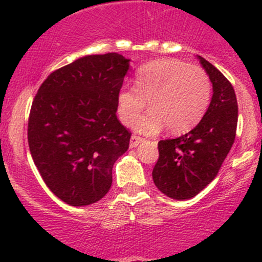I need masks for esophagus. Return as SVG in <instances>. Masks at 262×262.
I'll return each instance as SVG.
<instances>
[{
	"label": "esophagus",
	"instance_id": "1",
	"mask_svg": "<svg viewBox=\"0 0 262 262\" xmlns=\"http://www.w3.org/2000/svg\"><path fill=\"white\" fill-rule=\"evenodd\" d=\"M141 141H144L143 138L137 137V135H132V138H130V144H129V146H130V148H137V146L139 145Z\"/></svg>",
	"mask_w": 262,
	"mask_h": 262
}]
</instances>
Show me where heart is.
Listing matches in <instances>:
<instances>
[{
    "label": "heart",
    "instance_id": "b5f03b06",
    "mask_svg": "<svg viewBox=\"0 0 262 262\" xmlns=\"http://www.w3.org/2000/svg\"><path fill=\"white\" fill-rule=\"evenodd\" d=\"M212 83L203 69L177 59H158L143 65L135 75V87H123L117 112L123 124L132 125L148 101L149 112L135 124L143 134H156L166 127L182 134L196 127L209 106Z\"/></svg>",
    "mask_w": 262,
    "mask_h": 262
}]
</instances>
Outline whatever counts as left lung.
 <instances>
[{"label":"left lung","instance_id":"left-lung-1","mask_svg":"<svg viewBox=\"0 0 262 262\" xmlns=\"http://www.w3.org/2000/svg\"><path fill=\"white\" fill-rule=\"evenodd\" d=\"M197 58L212 82V101L191 132L159 141V160L152 170L156 187L180 201L197 196L214 180L236 133L237 102L233 86L215 66L202 56Z\"/></svg>","mask_w":262,"mask_h":262}]
</instances>
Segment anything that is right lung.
Returning a JSON list of instances; mask_svg holds the SVG:
<instances>
[{"mask_svg":"<svg viewBox=\"0 0 262 262\" xmlns=\"http://www.w3.org/2000/svg\"><path fill=\"white\" fill-rule=\"evenodd\" d=\"M129 70L121 54L86 55L47 77L32 103L28 144L45 185L74 207L103 198L130 132L117 118V97Z\"/></svg>","mask_w":262,"mask_h":262,"instance_id":"right-lung-1","label":"right lung"}]
</instances>
